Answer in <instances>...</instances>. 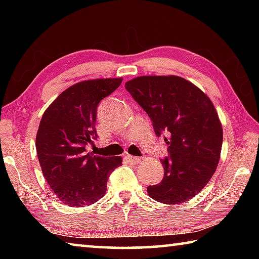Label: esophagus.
I'll list each match as a JSON object with an SVG mask.
<instances>
[{
  "label": "esophagus",
  "instance_id": "1",
  "mask_svg": "<svg viewBox=\"0 0 259 259\" xmlns=\"http://www.w3.org/2000/svg\"><path fill=\"white\" fill-rule=\"evenodd\" d=\"M126 157H128V161L130 162V163H135V164L136 163H139L140 160H142V159H140V157L134 156V155H128Z\"/></svg>",
  "mask_w": 259,
  "mask_h": 259
}]
</instances>
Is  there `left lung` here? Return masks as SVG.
<instances>
[{
    "mask_svg": "<svg viewBox=\"0 0 259 259\" xmlns=\"http://www.w3.org/2000/svg\"><path fill=\"white\" fill-rule=\"evenodd\" d=\"M125 89L151 117L154 133L164 137L169 155L164 176L147 187L157 202L178 204L195 196L214 174L221 157L223 128L211 100L185 78L138 76Z\"/></svg>",
    "mask_w": 259,
    "mask_h": 259,
    "instance_id": "1",
    "label": "left lung"
}]
</instances>
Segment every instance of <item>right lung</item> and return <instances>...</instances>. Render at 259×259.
<instances>
[{"label":"right lung","instance_id":"obj_1","mask_svg":"<svg viewBox=\"0 0 259 259\" xmlns=\"http://www.w3.org/2000/svg\"><path fill=\"white\" fill-rule=\"evenodd\" d=\"M122 77L78 82L63 91L46 109L36 135L43 176L61 202L88 207L103 198L109 175L121 156L89 154L85 145L97 138V107L115 91Z\"/></svg>","mask_w":259,"mask_h":259}]
</instances>
